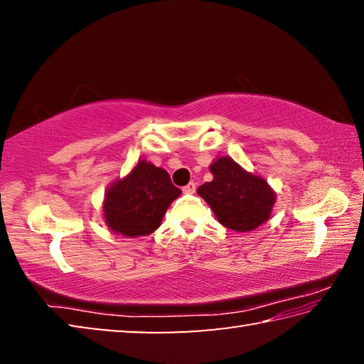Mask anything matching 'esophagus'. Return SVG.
I'll return each instance as SVG.
<instances>
[{
	"label": "esophagus",
	"mask_w": 364,
	"mask_h": 364,
	"mask_svg": "<svg viewBox=\"0 0 364 364\" xmlns=\"http://www.w3.org/2000/svg\"><path fill=\"white\" fill-rule=\"evenodd\" d=\"M183 193H184V194H193V193H196V183H194V181L188 183L186 186L183 188Z\"/></svg>",
	"instance_id": "obj_1"
}]
</instances>
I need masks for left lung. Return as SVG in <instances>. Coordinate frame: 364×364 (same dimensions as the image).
Masks as SVG:
<instances>
[{"label":"left lung","mask_w":364,"mask_h":364,"mask_svg":"<svg viewBox=\"0 0 364 364\" xmlns=\"http://www.w3.org/2000/svg\"><path fill=\"white\" fill-rule=\"evenodd\" d=\"M213 180L197 189L230 230L245 232L255 230L269 218L274 193L260 176L250 175L230 157H220L210 165Z\"/></svg>","instance_id":"8db88e82"}]
</instances>
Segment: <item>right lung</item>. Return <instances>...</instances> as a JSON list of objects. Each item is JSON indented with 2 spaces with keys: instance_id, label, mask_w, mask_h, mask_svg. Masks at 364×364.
<instances>
[{
  "instance_id": "obj_1",
  "label": "right lung",
  "mask_w": 364,
  "mask_h": 364,
  "mask_svg": "<svg viewBox=\"0 0 364 364\" xmlns=\"http://www.w3.org/2000/svg\"><path fill=\"white\" fill-rule=\"evenodd\" d=\"M180 194L167 171L139 160L130 175L107 189L104 218L117 234L146 236L157 230L164 213Z\"/></svg>"
}]
</instances>
